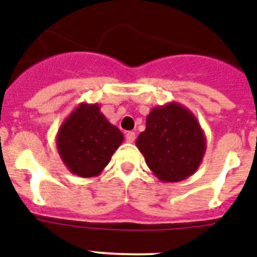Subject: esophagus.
I'll use <instances>...</instances> for the list:
<instances>
[{
	"instance_id": "34e87169",
	"label": "esophagus",
	"mask_w": 257,
	"mask_h": 257,
	"mask_svg": "<svg viewBox=\"0 0 257 257\" xmlns=\"http://www.w3.org/2000/svg\"><path fill=\"white\" fill-rule=\"evenodd\" d=\"M134 141H135V133H134V131H127L126 133L127 143H134Z\"/></svg>"
}]
</instances>
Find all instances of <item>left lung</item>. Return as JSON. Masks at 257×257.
<instances>
[{"label":"left lung","mask_w":257,"mask_h":257,"mask_svg":"<svg viewBox=\"0 0 257 257\" xmlns=\"http://www.w3.org/2000/svg\"><path fill=\"white\" fill-rule=\"evenodd\" d=\"M137 147L160 181L179 182L201 165L206 137L189 109L179 102H168L152 107Z\"/></svg>","instance_id":"left-lung-1"}]
</instances>
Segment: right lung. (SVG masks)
I'll return each mask as SVG.
<instances>
[{
  "label": "right lung",
  "mask_w": 257,
  "mask_h": 257,
  "mask_svg": "<svg viewBox=\"0 0 257 257\" xmlns=\"http://www.w3.org/2000/svg\"><path fill=\"white\" fill-rule=\"evenodd\" d=\"M123 142V134L101 113L98 103L82 102L61 123L56 148L64 165L78 177H95Z\"/></svg>",
  "instance_id": "1"
}]
</instances>
